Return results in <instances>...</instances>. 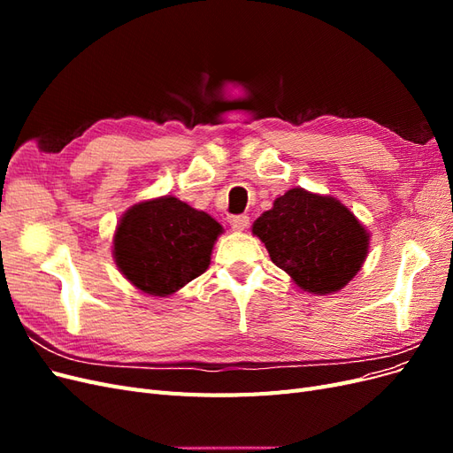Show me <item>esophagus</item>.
<instances>
[{
    "label": "esophagus",
    "mask_w": 453,
    "mask_h": 453,
    "mask_svg": "<svg viewBox=\"0 0 453 453\" xmlns=\"http://www.w3.org/2000/svg\"><path fill=\"white\" fill-rule=\"evenodd\" d=\"M228 223H230L232 228L242 232V230H245V228L250 226V217L248 215H230L228 217Z\"/></svg>",
    "instance_id": "1"
}]
</instances>
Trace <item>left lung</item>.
Segmentation results:
<instances>
[{
  "mask_svg": "<svg viewBox=\"0 0 453 453\" xmlns=\"http://www.w3.org/2000/svg\"><path fill=\"white\" fill-rule=\"evenodd\" d=\"M272 263L308 293L326 295L346 287L368 253V232L333 196L291 188L253 223Z\"/></svg>",
  "mask_w": 453,
  "mask_h": 453,
  "instance_id": "8db88e82",
  "label": "left lung"
}]
</instances>
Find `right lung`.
<instances>
[{"instance_id": "1", "label": "right lung", "mask_w": 453, "mask_h": 453, "mask_svg": "<svg viewBox=\"0 0 453 453\" xmlns=\"http://www.w3.org/2000/svg\"><path fill=\"white\" fill-rule=\"evenodd\" d=\"M221 232L211 215L173 196H162L135 203L122 215L113 257L140 291L168 296L208 270Z\"/></svg>"}]
</instances>
